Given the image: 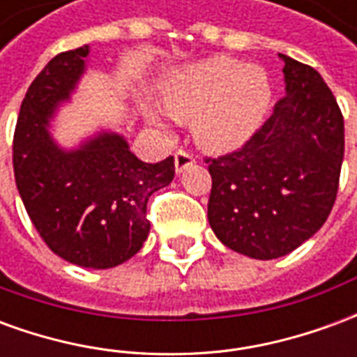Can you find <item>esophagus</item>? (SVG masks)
<instances>
[{"instance_id":"34e87169","label":"esophagus","mask_w":357,"mask_h":357,"mask_svg":"<svg viewBox=\"0 0 357 357\" xmlns=\"http://www.w3.org/2000/svg\"><path fill=\"white\" fill-rule=\"evenodd\" d=\"M195 162V156L193 153H189L185 149H179L178 153H176V170L183 172L187 166H191Z\"/></svg>"}]
</instances>
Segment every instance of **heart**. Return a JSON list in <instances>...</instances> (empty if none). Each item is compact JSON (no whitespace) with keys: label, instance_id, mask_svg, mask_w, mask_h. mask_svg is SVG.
Returning a JSON list of instances; mask_svg holds the SVG:
<instances>
[{"label":"heart","instance_id":"heart-1","mask_svg":"<svg viewBox=\"0 0 357 357\" xmlns=\"http://www.w3.org/2000/svg\"><path fill=\"white\" fill-rule=\"evenodd\" d=\"M162 102L174 120H195V137L202 147L227 151L260 128L271 102V84L260 66L212 57L172 74Z\"/></svg>","mask_w":357,"mask_h":357}]
</instances>
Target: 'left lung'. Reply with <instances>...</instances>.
<instances>
[{"label":"left lung","instance_id":"8db88e82","mask_svg":"<svg viewBox=\"0 0 357 357\" xmlns=\"http://www.w3.org/2000/svg\"><path fill=\"white\" fill-rule=\"evenodd\" d=\"M287 95L239 149L206 156L208 222L225 247L271 260L329 218L344 158V118L321 74L281 55Z\"/></svg>","mask_w":357,"mask_h":357}]
</instances>
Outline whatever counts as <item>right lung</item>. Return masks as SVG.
<instances>
[{
    "label": "right lung",
    "mask_w": 357,
    "mask_h": 357,
    "mask_svg": "<svg viewBox=\"0 0 357 357\" xmlns=\"http://www.w3.org/2000/svg\"><path fill=\"white\" fill-rule=\"evenodd\" d=\"M88 45L51 59L30 84L13 137L20 199L43 243L63 260L107 269L130 260L147 239L149 197L170 183L174 156L141 162L116 133L65 153L45 126L84 73Z\"/></svg>",
    "instance_id": "obj_1"
}]
</instances>
